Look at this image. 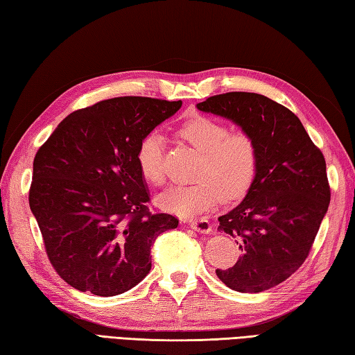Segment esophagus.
I'll use <instances>...</instances> for the list:
<instances>
[{
	"label": "esophagus",
	"mask_w": 355,
	"mask_h": 355,
	"mask_svg": "<svg viewBox=\"0 0 355 355\" xmlns=\"http://www.w3.org/2000/svg\"><path fill=\"white\" fill-rule=\"evenodd\" d=\"M184 223L195 232L200 233H209L212 230V225L206 220V218H192V220H184Z\"/></svg>",
	"instance_id": "34e87169"
}]
</instances>
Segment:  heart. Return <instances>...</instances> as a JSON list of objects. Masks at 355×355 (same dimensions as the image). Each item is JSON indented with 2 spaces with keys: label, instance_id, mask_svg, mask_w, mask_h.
Returning a JSON list of instances; mask_svg holds the SVG:
<instances>
[{
  "label": "heart",
  "instance_id": "heart-1",
  "mask_svg": "<svg viewBox=\"0 0 355 355\" xmlns=\"http://www.w3.org/2000/svg\"><path fill=\"white\" fill-rule=\"evenodd\" d=\"M178 137L197 150L200 158L193 171V183L173 186L157 198L166 212L197 216L216 206L223 198H243L250 189L259 168V148L247 131H230L227 123L214 117L195 116L178 128ZM141 177L150 184L164 182L163 137L148 134L137 149Z\"/></svg>",
  "mask_w": 355,
  "mask_h": 355
}]
</instances>
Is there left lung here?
Wrapping results in <instances>:
<instances>
[{
	"label": "left lung",
	"mask_w": 355,
	"mask_h": 355,
	"mask_svg": "<svg viewBox=\"0 0 355 355\" xmlns=\"http://www.w3.org/2000/svg\"><path fill=\"white\" fill-rule=\"evenodd\" d=\"M197 108L232 120L259 148L245 198L218 218V230L235 238L241 254L216 276L239 293L273 288L305 262L328 210L325 157L294 112L262 94H216Z\"/></svg>",
	"instance_id": "8db88e82"
}]
</instances>
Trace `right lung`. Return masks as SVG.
I'll use <instances>...</instances> for the list:
<instances>
[{"label": "right lung", "instance_id": "add662e5", "mask_svg": "<svg viewBox=\"0 0 355 355\" xmlns=\"http://www.w3.org/2000/svg\"><path fill=\"white\" fill-rule=\"evenodd\" d=\"M182 101L125 96L67 116L37 149L28 205L56 273L79 291L117 296L150 270V245L177 229L149 212L140 141Z\"/></svg>", "mask_w": 355, "mask_h": 355}]
</instances>
